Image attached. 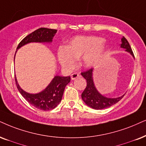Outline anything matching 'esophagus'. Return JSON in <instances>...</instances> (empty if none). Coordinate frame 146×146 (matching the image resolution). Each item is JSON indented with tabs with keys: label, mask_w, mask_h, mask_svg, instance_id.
<instances>
[{
	"label": "esophagus",
	"mask_w": 146,
	"mask_h": 146,
	"mask_svg": "<svg viewBox=\"0 0 146 146\" xmlns=\"http://www.w3.org/2000/svg\"><path fill=\"white\" fill-rule=\"evenodd\" d=\"M79 77H80V75L77 73H73V74H71V78L72 80H75V79L78 78Z\"/></svg>",
	"instance_id": "obj_1"
}]
</instances>
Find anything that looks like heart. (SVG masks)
I'll return each instance as SVG.
<instances>
[{
	"label": "heart",
	"instance_id": "1",
	"mask_svg": "<svg viewBox=\"0 0 146 146\" xmlns=\"http://www.w3.org/2000/svg\"><path fill=\"white\" fill-rule=\"evenodd\" d=\"M102 38L97 36H75L69 44L57 51V58L62 67L71 69L76 60L80 58V64L85 68L94 67L106 52V44Z\"/></svg>",
	"mask_w": 146,
	"mask_h": 146
}]
</instances>
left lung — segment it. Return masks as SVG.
<instances>
[{"label": "left lung", "instance_id": "1", "mask_svg": "<svg viewBox=\"0 0 146 146\" xmlns=\"http://www.w3.org/2000/svg\"><path fill=\"white\" fill-rule=\"evenodd\" d=\"M121 48L125 49V51L130 53L134 58L133 53L129 44L125 37L121 39ZM94 69L82 72L81 74L87 81V86L82 94V98L87 106L96 110H102L115 104L121 100L124 95L117 98H108L101 94L96 88L93 79Z\"/></svg>", "mask_w": 146, "mask_h": 146}]
</instances>
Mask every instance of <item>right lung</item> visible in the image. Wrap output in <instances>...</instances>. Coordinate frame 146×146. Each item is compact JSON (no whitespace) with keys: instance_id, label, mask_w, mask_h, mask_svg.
Here are the masks:
<instances>
[{"instance_id":"right-lung-1","label":"right lung","mask_w":146,"mask_h":146,"mask_svg":"<svg viewBox=\"0 0 146 146\" xmlns=\"http://www.w3.org/2000/svg\"><path fill=\"white\" fill-rule=\"evenodd\" d=\"M56 32V29L45 28V27L38 29L24 38L19 44L17 50L19 49L25 44L32 42L51 43ZM15 57V54L14 56V61ZM70 81H71L70 76L62 77L60 75H55L48 86L42 92L37 94H29L21 89V87L18 84L15 77L17 88L22 96L32 106L44 111L52 110L58 106L62 100L64 88L70 82Z\"/></svg>"}]
</instances>
